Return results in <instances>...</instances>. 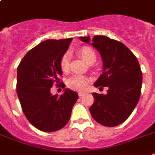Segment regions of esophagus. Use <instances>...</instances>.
<instances>
[{
	"mask_svg": "<svg viewBox=\"0 0 155 155\" xmlns=\"http://www.w3.org/2000/svg\"><path fill=\"white\" fill-rule=\"evenodd\" d=\"M83 95H84V93L83 92H79V96H80V97H81Z\"/></svg>",
	"mask_w": 155,
	"mask_h": 155,
	"instance_id": "esophagus-1",
	"label": "esophagus"
}]
</instances>
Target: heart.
<instances>
[{"label":"heart","mask_w":155,"mask_h":155,"mask_svg":"<svg viewBox=\"0 0 155 155\" xmlns=\"http://www.w3.org/2000/svg\"><path fill=\"white\" fill-rule=\"evenodd\" d=\"M78 55L88 64L95 63L96 60V54L94 49L87 46L80 48L77 51ZM69 64H70V56L69 54L66 53L62 56L60 60V68L64 73H67L69 71ZM88 78L82 75L75 74L68 80V85L75 90H83L87 87L88 84Z\"/></svg>","instance_id":"1"}]
</instances>
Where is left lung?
<instances>
[{
	"instance_id": "8db88e82",
	"label": "left lung",
	"mask_w": 155,
	"mask_h": 155,
	"mask_svg": "<svg viewBox=\"0 0 155 155\" xmlns=\"http://www.w3.org/2000/svg\"><path fill=\"white\" fill-rule=\"evenodd\" d=\"M99 52L103 72L94 86L107 87L106 95L92 93L94 104L89 108L95 121L106 127H115L130 116L139 100L142 71L138 59L123 43L105 36L80 37Z\"/></svg>"
}]
</instances>
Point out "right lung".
Listing matches in <instances>:
<instances>
[{
    "instance_id": "1",
    "label": "right lung",
    "mask_w": 155,
    "mask_h": 155,
    "mask_svg": "<svg viewBox=\"0 0 155 155\" xmlns=\"http://www.w3.org/2000/svg\"><path fill=\"white\" fill-rule=\"evenodd\" d=\"M71 41H43L25 55L17 68L16 92L23 112L30 123L42 131L64 127L79 98L77 92L68 88L60 96L50 91L60 81L58 76L63 74L60 60Z\"/></svg>"
}]
</instances>
